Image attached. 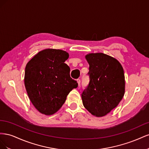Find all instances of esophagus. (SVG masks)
I'll return each instance as SVG.
<instances>
[{"instance_id":"obj_1","label":"esophagus","mask_w":149,"mask_h":149,"mask_svg":"<svg viewBox=\"0 0 149 149\" xmlns=\"http://www.w3.org/2000/svg\"><path fill=\"white\" fill-rule=\"evenodd\" d=\"M77 83H78V86H79L80 84H81V80H80L79 79H77Z\"/></svg>"}]
</instances>
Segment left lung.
<instances>
[{"mask_svg":"<svg viewBox=\"0 0 149 149\" xmlns=\"http://www.w3.org/2000/svg\"><path fill=\"white\" fill-rule=\"evenodd\" d=\"M85 58L90 81L81 94L83 104L93 116L100 118L118 106L124 97V69L115 58L102 53H88Z\"/></svg>","mask_w":149,"mask_h":149,"instance_id":"1","label":"left lung"}]
</instances>
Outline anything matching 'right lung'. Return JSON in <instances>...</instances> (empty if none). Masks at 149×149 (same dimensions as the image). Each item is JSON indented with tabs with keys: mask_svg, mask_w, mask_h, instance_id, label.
I'll return each mask as SVG.
<instances>
[{
	"mask_svg": "<svg viewBox=\"0 0 149 149\" xmlns=\"http://www.w3.org/2000/svg\"><path fill=\"white\" fill-rule=\"evenodd\" d=\"M69 53L59 49L39 52L25 66L24 84L30 101L40 113L53 115L59 110L72 89L78 87L65 62Z\"/></svg>",
	"mask_w": 149,
	"mask_h": 149,
	"instance_id": "obj_1",
	"label": "right lung"
}]
</instances>
